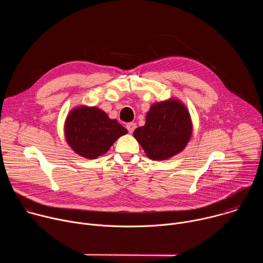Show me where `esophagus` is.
<instances>
[{"instance_id": "esophagus-1", "label": "esophagus", "mask_w": 263, "mask_h": 263, "mask_svg": "<svg viewBox=\"0 0 263 263\" xmlns=\"http://www.w3.org/2000/svg\"><path fill=\"white\" fill-rule=\"evenodd\" d=\"M126 128L128 129L129 133H133V131H134L135 128H136V124H135V123H128V124L126 125Z\"/></svg>"}]
</instances>
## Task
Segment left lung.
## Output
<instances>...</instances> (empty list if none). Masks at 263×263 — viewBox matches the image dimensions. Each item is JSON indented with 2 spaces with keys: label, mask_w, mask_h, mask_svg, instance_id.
I'll use <instances>...</instances> for the list:
<instances>
[{
  "label": "left lung",
  "mask_w": 263,
  "mask_h": 263,
  "mask_svg": "<svg viewBox=\"0 0 263 263\" xmlns=\"http://www.w3.org/2000/svg\"><path fill=\"white\" fill-rule=\"evenodd\" d=\"M135 139L152 160H167L181 153L193 135L189 109L179 99L171 98L151 105L145 124L133 132Z\"/></svg>",
  "instance_id": "left-lung-1"
}]
</instances>
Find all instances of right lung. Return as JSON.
<instances>
[{
	"label": "right lung",
	"mask_w": 263,
	"mask_h": 263,
	"mask_svg": "<svg viewBox=\"0 0 263 263\" xmlns=\"http://www.w3.org/2000/svg\"><path fill=\"white\" fill-rule=\"evenodd\" d=\"M128 133L117 120L96 106L72 108L64 122V137L72 151L86 159L105 154L121 136Z\"/></svg>",
	"instance_id": "obj_1"
}]
</instances>
